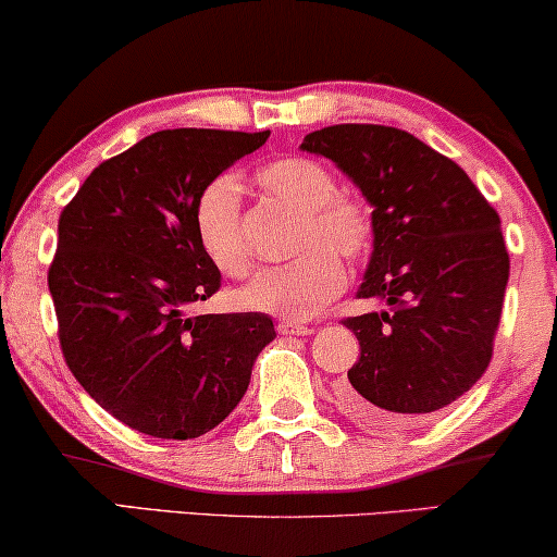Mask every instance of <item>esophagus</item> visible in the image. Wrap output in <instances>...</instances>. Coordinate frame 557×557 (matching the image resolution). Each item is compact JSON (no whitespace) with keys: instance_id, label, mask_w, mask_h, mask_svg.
Returning <instances> with one entry per match:
<instances>
[{"instance_id":"esophagus-1","label":"esophagus","mask_w":557,"mask_h":557,"mask_svg":"<svg viewBox=\"0 0 557 557\" xmlns=\"http://www.w3.org/2000/svg\"><path fill=\"white\" fill-rule=\"evenodd\" d=\"M278 332H281V334H288V337H292V334H296V337H299V334H311V332H314V326L292 322V319H281V322H278Z\"/></svg>"}]
</instances>
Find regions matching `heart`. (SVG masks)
<instances>
[{
    "label": "heart",
    "mask_w": 557,
    "mask_h": 557,
    "mask_svg": "<svg viewBox=\"0 0 557 557\" xmlns=\"http://www.w3.org/2000/svg\"><path fill=\"white\" fill-rule=\"evenodd\" d=\"M256 182L263 193L301 212L296 248L304 253L250 281L240 304L256 311L309 319L322 311L345 288V269L362 261L375 238V220L362 197L337 193L334 174L324 164L304 157H281L258 166ZM195 233L208 261L231 278L248 276L253 269L248 243L243 238V197L233 177H215L195 200Z\"/></svg>",
    "instance_id": "b5f03b06"
}]
</instances>
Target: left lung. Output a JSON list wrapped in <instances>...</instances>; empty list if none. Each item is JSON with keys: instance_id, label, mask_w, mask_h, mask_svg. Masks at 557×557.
<instances>
[{"instance_id": "1", "label": "left lung", "mask_w": 557, "mask_h": 557, "mask_svg": "<svg viewBox=\"0 0 557 557\" xmlns=\"http://www.w3.org/2000/svg\"><path fill=\"white\" fill-rule=\"evenodd\" d=\"M301 149L332 159L375 208L357 296L387 309L342 319L360 339L342 408L385 429L429 421L492 362L509 278L497 210L459 164L403 128L324 126Z\"/></svg>"}]
</instances>
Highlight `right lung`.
<instances>
[{
	"instance_id": "1",
	"label": "right lung",
	"mask_w": 557,
	"mask_h": 557,
	"mask_svg": "<svg viewBox=\"0 0 557 557\" xmlns=\"http://www.w3.org/2000/svg\"><path fill=\"white\" fill-rule=\"evenodd\" d=\"M271 132L164 128L106 159L58 220L48 271L67 368L98 406L154 438H197L248 391L269 314H193L220 292L195 233L202 187Z\"/></svg>"
}]
</instances>
